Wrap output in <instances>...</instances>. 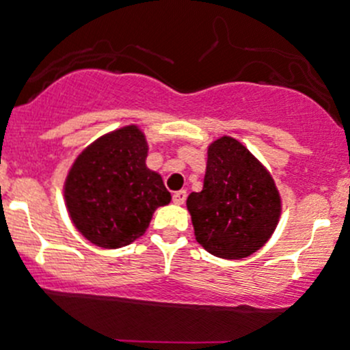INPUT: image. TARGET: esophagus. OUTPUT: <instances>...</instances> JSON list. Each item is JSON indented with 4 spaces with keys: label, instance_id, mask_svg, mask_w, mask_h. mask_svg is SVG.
Here are the masks:
<instances>
[{
    "label": "esophagus",
    "instance_id": "esophagus-1",
    "mask_svg": "<svg viewBox=\"0 0 350 350\" xmlns=\"http://www.w3.org/2000/svg\"><path fill=\"white\" fill-rule=\"evenodd\" d=\"M185 200H187V192H185V190H178V192L174 193V204L182 205V204H185Z\"/></svg>",
    "mask_w": 350,
    "mask_h": 350
}]
</instances>
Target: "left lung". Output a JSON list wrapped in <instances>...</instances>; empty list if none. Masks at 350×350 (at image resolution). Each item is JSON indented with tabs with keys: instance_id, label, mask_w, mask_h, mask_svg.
Here are the masks:
<instances>
[{
	"instance_id": "8db88e82",
	"label": "left lung",
	"mask_w": 350,
	"mask_h": 350,
	"mask_svg": "<svg viewBox=\"0 0 350 350\" xmlns=\"http://www.w3.org/2000/svg\"><path fill=\"white\" fill-rule=\"evenodd\" d=\"M197 243L224 259L261 250L282 215V197L265 165L236 138L221 136L207 148L204 187L187 199Z\"/></svg>"
}]
</instances>
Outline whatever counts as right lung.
I'll return each mask as SVG.
<instances>
[{
	"label": "right lung",
	"mask_w": 350,
	"mask_h": 350,
	"mask_svg": "<svg viewBox=\"0 0 350 350\" xmlns=\"http://www.w3.org/2000/svg\"><path fill=\"white\" fill-rule=\"evenodd\" d=\"M148 142L136 124L106 133L82 150L64 182L72 224L88 241L118 250L142 237L153 212L170 204L160 174L146 167Z\"/></svg>",
	"instance_id": "right-lung-1"
}]
</instances>
